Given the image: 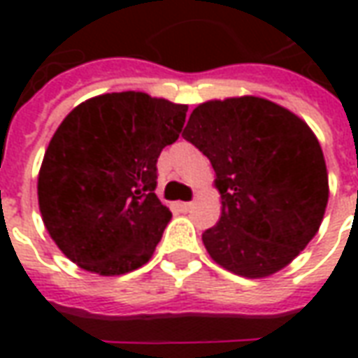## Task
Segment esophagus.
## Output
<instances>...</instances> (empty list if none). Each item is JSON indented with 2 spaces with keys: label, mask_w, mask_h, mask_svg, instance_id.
Wrapping results in <instances>:
<instances>
[{
  "label": "esophagus",
  "mask_w": 358,
  "mask_h": 358,
  "mask_svg": "<svg viewBox=\"0 0 358 358\" xmlns=\"http://www.w3.org/2000/svg\"><path fill=\"white\" fill-rule=\"evenodd\" d=\"M194 207V203H187V201H178L176 203V209L180 210V213H187V210Z\"/></svg>",
  "instance_id": "1"
}]
</instances>
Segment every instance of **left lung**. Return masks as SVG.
<instances>
[{"label": "left lung", "mask_w": 358, "mask_h": 358, "mask_svg": "<svg viewBox=\"0 0 358 358\" xmlns=\"http://www.w3.org/2000/svg\"><path fill=\"white\" fill-rule=\"evenodd\" d=\"M182 136L217 174L222 213L203 232L210 259L243 278L292 263L318 232L330 194L322 148L307 122L243 95L197 105Z\"/></svg>", "instance_id": "8db88e82"}]
</instances>
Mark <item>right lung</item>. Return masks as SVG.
Here are the masks:
<instances>
[{
    "instance_id": "right-lung-1",
    "label": "right lung",
    "mask_w": 358,
    "mask_h": 358,
    "mask_svg": "<svg viewBox=\"0 0 358 358\" xmlns=\"http://www.w3.org/2000/svg\"><path fill=\"white\" fill-rule=\"evenodd\" d=\"M187 105L118 92L74 107L38 174L51 240L80 268L118 276L153 255L172 218L155 195L157 159L178 140Z\"/></svg>"
}]
</instances>
